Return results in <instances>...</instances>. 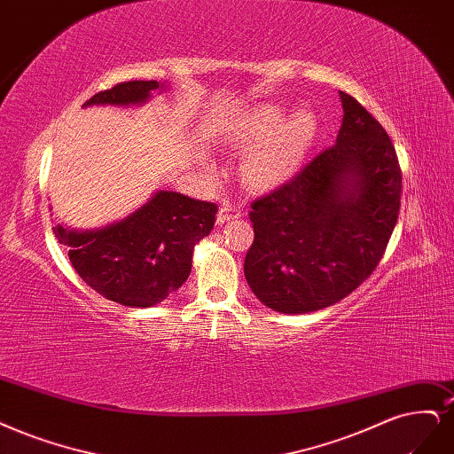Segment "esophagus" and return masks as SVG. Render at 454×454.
Segmentation results:
<instances>
[{
    "label": "esophagus",
    "instance_id": "34e87169",
    "mask_svg": "<svg viewBox=\"0 0 454 454\" xmlns=\"http://www.w3.org/2000/svg\"><path fill=\"white\" fill-rule=\"evenodd\" d=\"M240 215H242L240 207H234V205H229V202H225V205L220 208V212H217L215 222L222 225V223L231 222V220H239Z\"/></svg>",
    "mask_w": 454,
    "mask_h": 454
}]
</instances>
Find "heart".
Instances as JSON below:
<instances>
[{"label":"heart","instance_id":"1","mask_svg":"<svg viewBox=\"0 0 454 454\" xmlns=\"http://www.w3.org/2000/svg\"><path fill=\"white\" fill-rule=\"evenodd\" d=\"M319 133V118L308 106L284 116V108L264 103L234 123L231 138L247 146L242 180L255 190H269L289 180L304 163Z\"/></svg>","mask_w":454,"mask_h":454}]
</instances>
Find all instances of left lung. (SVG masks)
I'll use <instances>...</instances> for the list:
<instances>
[{
	"label": "left lung",
	"instance_id": "8db88e82",
	"mask_svg": "<svg viewBox=\"0 0 454 454\" xmlns=\"http://www.w3.org/2000/svg\"><path fill=\"white\" fill-rule=\"evenodd\" d=\"M336 145L291 182L257 199L247 286L279 314L333 306L378 267L395 231L402 170L381 123L340 91Z\"/></svg>",
	"mask_w": 454,
	"mask_h": 454
}]
</instances>
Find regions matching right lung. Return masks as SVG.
Wrapping results in <instances>:
<instances>
[{
    "instance_id": "add662e5",
    "label": "right lung",
    "mask_w": 454,
    "mask_h": 454,
    "mask_svg": "<svg viewBox=\"0 0 454 454\" xmlns=\"http://www.w3.org/2000/svg\"><path fill=\"white\" fill-rule=\"evenodd\" d=\"M158 81L121 82L90 98L84 106L145 105L165 90ZM217 207L160 190L123 220L96 229L54 225L59 244L86 284L105 299L129 308L165 301L190 278L195 246L210 234Z\"/></svg>"
}]
</instances>
